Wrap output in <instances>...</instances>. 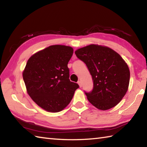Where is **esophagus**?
Wrapping results in <instances>:
<instances>
[{"mask_svg":"<svg viewBox=\"0 0 147 147\" xmlns=\"http://www.w3.org/2000/svg\"><path fill=\"white\" fill-rule=\"evenodd\" d=\"M78 85H79V86H80V87L81 88V87L82 86V82H80V81H79L78 82Z\"/></svg>","mask_w":147,"mask_h":147,"instance_id":"34e87169","label":"esophagus"}]
</instances>
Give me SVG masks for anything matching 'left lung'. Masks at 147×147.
Wrapping results in <instances>:
<instances>
[{
	"label": "left lung",
	"mask_w": 147,
	"mask_h": 147,
	"mask_svg": "<svg viewBox=\"0 0 147 147\" xmlns=\"http://www.w3.org/2000/svg\"><path fill=\"white\" fill-rule=\"evenodd\" d=\"M77 57L86 64L92 76L93 88L85 94L99 110L115 107L126 95L130 71L121 56L108 47L91 44L76 50Z\"/></svg>",
	"instance_id": "obj_1"
}]
</instances>
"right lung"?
<instances>
[{"instance_id": "1", "label": "right lung", "mask_w": 147, "mask_h": 147, "mask_svg": "<svg viewBox=\"0 0 147 147\" xmlns=\"http://www.w3.org/2000/svg\"><path fill=\"white\" fill-rule=\"evenodd\" d=\"M73 54L69 46L55 45L37 52L23 72L27 93L39 107L50 112L63 110L79 88L69 80L67 67Z\"/></svg>"}]
</instances>
